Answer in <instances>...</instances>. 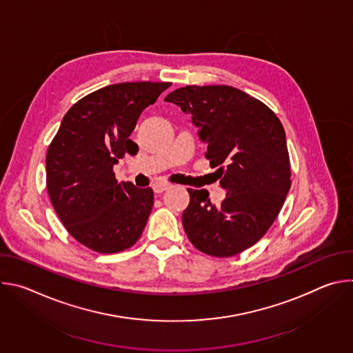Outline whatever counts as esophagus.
Returning <instances> with one entry per match:
<instances>
[{
	"mask_svg": "<svg viewBox=\"0 0 353 353\" xmlns=\"http://www.w3.org/2000/svg\"><path fill=\"white\" fill-rule=\"evenodd\" d=\"M170 187V184H168V183H157V184H154V191L157 192V194H159V192H163L165 190H168Z\"/></svg>",
	"mask_w": 353,
	"mask_h": 353,
	"instance_id": "esophagus-1",
	"label": "esophagus"
}]
</instances>
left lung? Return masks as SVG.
Here are the masks:
<instances>
[{
	"instance_id": "8db88e82",
	"label": "left lung",
	"mask_w": 353,
	"mask_h": 353,
	"mask_svg": "<svg viewBox=\"0 0 353 353\" xmlns=\"http://www.w3.org/2000/svg\"><path fill=\"white\" fill-rule=\"evenodd\" d=\"M165 100L191 116L226 190L214 205L207 190L187 188L190 204L181 218L187 237L208 256H236L265 234L289 192L285 130L260 100L226 85H191Z\"/></svg>"
}]
</instances>
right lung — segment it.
<instances>
[{"mask_svg": "<svg viewBox=\"0 0 353 353\" xmlns=\"http://www.w3.org/2000/svg\"><path fill=\"white\" fill-rule=\"evenodd\" d=\"M169 82H123L89 93L67 112L46 155L52 204L70 234L97 253L130 248L154 207L150 187L117 183L113 166L138 145L130 139L141 113Z\"/></svg>", "mask_w": 353, "mask_h": 353, "instance_id": "obj_1", "label": "right lung"}]
</instances>
